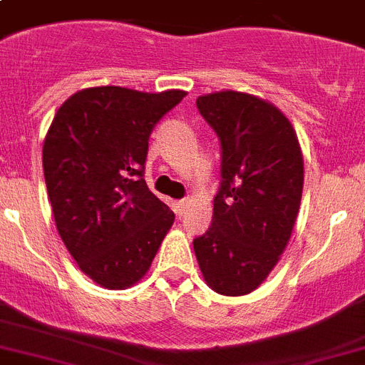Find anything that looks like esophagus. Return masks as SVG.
I'll return each instance as SVG.
<instances>
[{
    "label": "esophagus",
    "instance_id": "34e87169",
    "mask_svg": "<svg viewBox=\"0 0 365 365\" xmlns=\"http://www.w3.org/2000/svg\"><path fill=\"white\" fill-rule=\"evenodd\" d=\"M186 205H188V201H185V200L175 201V203H173V210H175L179 216H182V215H185V210H186Z\"/></svg>",
    "mask_w": 365,
    "mask_h": 365
}]
</instances>
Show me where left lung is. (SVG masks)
<instances>
[{
    "mask_svg": "<svg viewBox=\"0 0 365 365\" xmlns=\"http://www.w3.org/2000/svg\"><path fill=\"white\" fill-rule=\"evenodd\" d=\"M197 110L220 140L212 224L194 239L205 282L225 297L263 284L284 254L304 186V160L287 117L248 93L200 96Z\"/></svg>",
    "mask_w": 365,
    "mask_h": 365,
    "instance_id": "obj_1",
    "label": "left lung"
}]
</instances>
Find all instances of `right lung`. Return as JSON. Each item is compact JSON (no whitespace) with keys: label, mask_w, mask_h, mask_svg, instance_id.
<instances>
[{"label":"right lung","mask_w":365,"mask_h":365,"mask_svg":"<svg viewBox=\"0 0 365 365\" xmlns=\"http://www.w3.org/2000/svg\"><path fill=\"white\" fill-rule=\"evenodd\" d=\"M185 95L91 87L63 102L48 128L42 168L57 231L101 287L140 282L173 225L143 170L150 132Z\"/></svg>","instance_id":"obj_1"}]
</instances>
